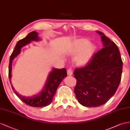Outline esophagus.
Masks as SVG:
<instances>
[{
  "label": "esophagus",
  "instance_id": "obj_1",
  "mask_svg": "<svg viewBox=\"0 0 130 130\" xmlns=\"http://www.w3.org/2000/svg\"><path fill=\"white\" fill-rule=\"evenodd\" d=\"M67 73H68V75L69 76H71L73 73V71H72V69L71 68H69L68 71H67Z\"/></svg>",
  "mask_w": 130,
  "mask_h": 130
}]
</instances>
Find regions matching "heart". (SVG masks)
I'll list each match as a JSON object with an SVG mask.
<instances>
[{
    "mask_svg": "<svg viewBox=\"0 0 130 130\" xmlns=\"http://www.w3.org/2000/svg\"><path fill=\"white\" fill-rule=\"evenodd\" d=\"M95 51V47L93 44L89 43L86 39H80L73 42L69 51V53L73 55L77 54L75 58L77 64L84 66L89 62Z\"/></svg>",
    "mask_w": 130,
    "mask_h": 130,
    "instance_id": "1",
    "label": "heart"
}]
</instances>
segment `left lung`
<instances>
[{
	"instance_id": "obj_1",
	"label": "left lung",
	"mask_w": 130,
	"mask_h": 130,
	"mask_svg": "<svg viewBox=\"0 0 130 130\" xmlns=\"http://www.w3.org/2000/svg\"><path fill=\"white\" fill-rule=\"evenodd\" d=\"M101 36L103 47L84 67L76 69L74 89L79 103L85 107L104 105L116 93L121 81L123 61L116 44L105 35Z\"/></svg>"
}]
</instances>
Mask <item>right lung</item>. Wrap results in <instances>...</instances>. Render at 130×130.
Wrapping results in <instances>:
<instances>
[{"mask_svg":"<svg viewBox=\"0 0 130 130\" xmlns=\"http://www.w3.org/2000/svg\"><path fill=\"white\" fill-rule=\"evenodd\" d=\"M38 34L39 33L36 31H32L29 33L25 38L17 42L10 58L9 78L11 84V78L12 63L13 59L18 54L20 53L22 47L25 46L28 43H30L31 41H39L40 39L39 38ZM66 76H67V72H66V70L65 68L61 69L53 68V70L50 72L48 76L43 89L38 94L32 96V97H25V96H22L14 90L12 85L11 87L14 94L25 104L35 107H44L50 105L52 102L53 98L55 94L56 93L57 88L62 79Z\"/></svg>","mask_w":130,"mask_h":130,"instance_id":"obj_1","label":"right lung"}]
</instances>
